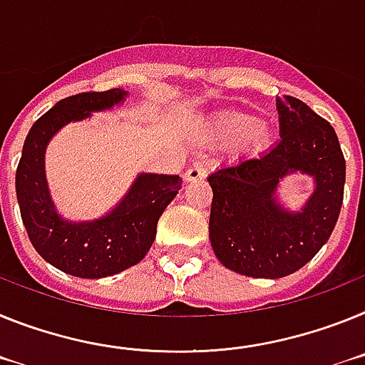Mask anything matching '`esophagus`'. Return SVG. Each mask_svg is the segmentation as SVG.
<instances>
[{
  "label": "esophagus",
  "instance_id": "1",
  "mask_svg": "<svg viewBox=\"0 0 365 365\" xmlns=\"http://www.w3.org/2000/svg\"><path fill=\"white\" fill-rule=\"evenodd\" d=\"M207 176V167H205L204 161H196L192 167H189L185 173V180L187 182H200Z\"/></svg>",
  "mask_w": 365,
  "mask_h": 365
}]
</instances>
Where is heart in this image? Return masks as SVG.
<instances>
[{"label": "heart", "instance_id": "b5f03b06", "mask_svg": "<svg viewBox=\"0 0 365 365\" xmlns=\"http://www.w3.org/2000/svg\"><path fill=\"white\" fill-rule=\"evenodd\" d=\"M209 138L217 143H235L242 152L264 150L274 141L270 123L257 121L246 112H226L209 125Z\"/></svg>", "mask_w": 365, "mask_h": 365}]
</instances>
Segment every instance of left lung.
Listing matches in <instances>:
<instances>
[{
    "label": "left lung",
    "mask_w": 365,
    "mask_h": 365,
    "mask_svg": "<svg viewBox=\"0 0 365 365\" xmlns=\"http://www.w3.org/2000/svg\"><path fill=\"white\" fill-rule=\"evenodd\" d=\"M277 112L281 141L272 150L207 178L215 255L248 277L279 279L303 268L329 240L344 202L345 160L334 128L296 97H279ZM296 170L315 176L317 191L301 214H288L273 195Z\"/></svg>",
    "instance_id": "1"
}]
</instances>
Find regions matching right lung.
<instances>
[{
	"label": "right lung",
	"instance_id": "right-lung-1",
	"mask_svg": "<svg viewBox=\"0 0 365 365\" xmlns=\"http://www.w3.org/2000/svg\"><path fill=\"white\" fill-rule=\"evenodd\" d=\"M125 95L113 88L58 101L29 130L16 169V196L34 250L75 277H106L138 264L154 242L161 213L182 189L178 174H141L125 200L104 218L71 224L56 215L43 173L47 141L69 121L112 108Z\"/></svg>",
	"mask_w": 365,
	"mask_h": 365
}]
</instances>
